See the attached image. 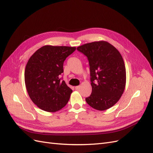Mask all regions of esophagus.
<instances>
[{
	"mask_svg": "<svg viewBox=\"0 0 153 153\" xmlns=\"http://www.w3.org/2000/svg\"><path fill=\"white\" fill-rule=\"evenodd\" d=\"M80 85H78V86L75 87V89L76 90H78V89H80Z\"/></svg>",
	"mask_w": 153,
	"mask_h": 153,
	"instance_id": "34e87169",
	"label": "esophagus"
}]
</instances>
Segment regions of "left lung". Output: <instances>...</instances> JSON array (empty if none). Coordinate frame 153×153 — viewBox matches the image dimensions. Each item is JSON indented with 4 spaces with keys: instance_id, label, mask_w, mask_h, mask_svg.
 Returning <instances> with one entry per match:
<instances>
[{
    "instance_id": "1",
    "label": "left lung",
    "mask_w": 153,
    "mask_h": 153,
    "mask_svg": "<svg viewBox=\"0 0 153 153\" xmlns=\"http://www.w3.org/2000/svg\"><path fill=\"white\" fill-rule=\"evenodd\" d=\"M76 49L87 57L90 66L92 92L86 102L101 111L112 107L121 98L126 85V68L121 53L104 41L86 43Z\"/></svg>"
}]
</instances>
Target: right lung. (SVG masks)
Wrapping results in <instances>:
<instances>
[{
    "label": "right lung",
    "instance_id": "obj_1",
    "mask_svg": "<svg viewBox=\"0 0 153 153\" xmlns=\"http://www.w3.org/2000/svg\"><path fill=\"white\" fill-rule=\"evenodd\" d=\"M76 47L43 46L32 55L25 69V83L30 98L41 110L54 112L65 106L73 91L61 75L63 64Z\"/></svg>",
    "mask_w": 153,
    "mask_h": 153
}]
</instances>
